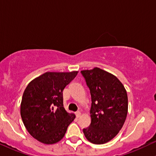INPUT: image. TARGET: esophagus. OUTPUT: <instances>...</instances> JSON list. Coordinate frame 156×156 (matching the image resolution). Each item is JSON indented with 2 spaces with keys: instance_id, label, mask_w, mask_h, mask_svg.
Wrapping results in <instances>:
<instances>
[{
  "instance_id": "obj_1",
  "label": "esophagus",
  "mask_w": 156,
  "mask_h": 156,
  "mask_svg": "<svg viewBox=\"0 0 156 156\" xmlns=\"http://www.w3.org/2000/svg\"><path fill=\"white\" fill-rule=\"evenodd\" d=\"M76 117H80V115H81V113H80V112H77L76 113Z\"/></svg>"
}]
</instances>
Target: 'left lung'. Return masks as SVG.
<instances>
[{
  "mask_svg": "<svg viewBox=\"0 0 156 156\" xmlns=\"http://www.w3.org/2000/svg\"><path fill=\"white\" fill-rule=\"evenodd\" d=\"M92 98L91 124L83 129L90 142L103 144L111 141L122 128L127 114L128 94L120 80L98 67L82 70Z\"/></svg>",
  "mask_w": 156,
  "mask_h": 156,
  "instance_id": "obj_1",
  "label": "left lung"
}]
</instances>
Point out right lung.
Listing matches in <instances>:
<instances>
[{
	"mask_svg": "<svg viewBox=\"0 0 156 156\" xmlns=\"http://www.w3.org/2000/svg\"><path fill=\"white\" fill-rule=\"evenodd\" d=\"M78 71L47 72L32 80L23 92L20 115L31 136L45 144L59 141L76 118L63 105V90Z\"/></svg>",
	"mask_w": 156,
	"mask_h": 156,
	"instance_id": "obj_1",
	"label": "right lung"
}]
</instances>
